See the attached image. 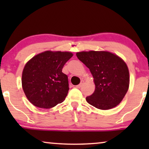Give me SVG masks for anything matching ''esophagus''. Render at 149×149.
I'll return each instance as SVG.
<instances>
[{"mask_svg": "<svg viewBox=\"0 0 149 149\" xmlns=\"http://www.w3.org/2000/svg\"><path fill=\"white\" fill-rule=\"evenodd\" d=\"M83 83H84V81L83 80H82L81 81V83H80V84L79 85H77L76 86V87H77V88H80V87H81V86H82L83 85Z\"/></svg>", "mask_w": 149, "mask_h": 149, "instance_id": "esophagus-1", "label": "esophagus"}]
</instances>
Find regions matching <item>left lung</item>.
I'll list each match as a JSON object with an SVG mask.
<instances>
[{
  "label": "left lung",
  "instance_id": "1",
  "mask_svg": "<svg viewBox=\"0 0 149 149\" xmlns=\"http://www.w3.org/2000/svg\"><path fill=\"white\" fill-rule=\"evenodd\" d=\"M77 57L93 78L95 91L86 97L89 104L109 110L121 103L130 85L129 69L123 59L107 51L77 52Z\"/></svg>",
  "mask_w": 149,
  "mask_h": 149
}]
</instances>
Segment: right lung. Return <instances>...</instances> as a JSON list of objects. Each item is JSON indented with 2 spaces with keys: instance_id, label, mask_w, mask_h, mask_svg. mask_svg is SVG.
<instances>
[{
  "instance_id": "1",
  "label": "right lung",
  "mask_w": 149,
  "mask_h": 149,
  "mask_svg": "<svg viewBox=\"0 0 149 149\" xmlns=\"http://www.w3.org/2000/svg\"><path fill=\"white\" fill-rule=\"evenodd\" d=\"M73 56L70 52L45 51L32 58L22 76L24 92L34 106L51 109L62 103L68 93V80L62 68Z\"/></svg>"
}]
</instances>
